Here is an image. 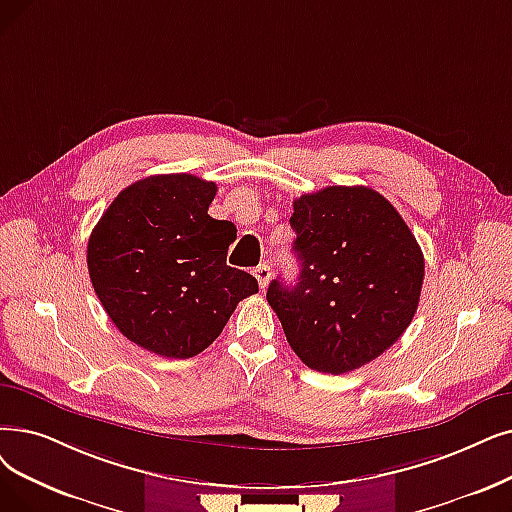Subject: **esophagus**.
Here are the masks:
<instances>
[{"label": "esophagus", "mask_w": 512, "mask_h": 512, "mask_svg": "<svg viewBox=\"0 0 512 512\" xmlns=\"http://www.w3.org/2000/svg\"><path fill=\"white\" fill-rule=\"evenodd\" d=\"M253 274H255V278H257V282H259V286H261V291H263V288L268 286V282H270V276H272L270 265H265V263L257 265V268L253 270Z\"/></svg>", "instance_id": "obj_1"}]
</instances>
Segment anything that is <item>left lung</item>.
<instances>
[{
  "mask_svg": "<svg viewBox=\"0 0 512 512\" xmlns=\"http://www.w3.org/2000/svg\"><path fill=\"white\" fill-rule=\"evenodd\" d=\"M297 284L272 280L268 303L311 370L343 374L387 351L410 326L425 259L395 207L366 186L295 198Z\"/></svg>",
  "mask_w": 512,
  "mask_h": 512,
  "instance_id": "8db88e82",
  "label": "left lung"
}]
</instances>
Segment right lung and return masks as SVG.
<instances>
[{"mask_svg": "<svg viewBox=\"0 0 512 512\" xmlns=\"http://www.w3.org/2000/svg\"><path fill=\"white\" fill-rule=\"evenodd\" d=\"M217 186L190 173L150 175L119 192L87 242V270L108 318L163 358L207 349L257 280L226 263L232 221L207 211Z\"/></svg>", "mask_w": 512, "mask_h": 512, "instance_id": "obj_1", "label": "right lung"}]
</instances>
